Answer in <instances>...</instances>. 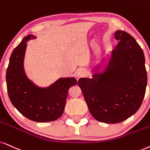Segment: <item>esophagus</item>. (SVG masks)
Wrapping results in <instances>:
<instances>
[{"mask_svg": "<svg viewBox=\"0 0 150 150\" xmlns=\"http://www.w3.org/2000/svg\"><path fill=\"white\" fill-rule=\"evenodd\" d=\"M77 75L79 77H84L86 75V71L85 69H80L77 71Z\"/></svg>", "mask_w": 150, "mask_h": 150, "instance_id": "34e87169", "label": "esophagus"}]
</instances>
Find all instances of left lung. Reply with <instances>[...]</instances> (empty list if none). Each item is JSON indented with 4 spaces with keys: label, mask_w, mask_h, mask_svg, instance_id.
I'll return each mask as SVG.
<instances>
[{
    "label": "left lung",
    "mask_w": 150,
    "mask_h": 150,
    "mask_svg": "<svg viewBox=\"0 0 150 150\" xmlns=\"http://www.w3.org/2000/svg\"><path fill=\"white\" fill-rule=\"evenodd\" d=\"M115 39L119 42L105 71L77 83L94 118L109 124L122 122L138 111L147 82L145 56L135 39L121 30Z\"/></svg>",
    "instance_id": "1"
}]
</instances>
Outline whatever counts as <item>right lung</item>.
<instances>
[{
	"label": "right lung",
	"instance_id": "1",
	"mask_svg": "<svg viewBox=\"0 0 150 150\" xmlns=\"http://www.w3.org/2000/svg\"><path fill=\"white\" fill-rule=\"evenodd\" d=\"M28 35L11 54L6 72L8 96L14 107L23 115L38 122H51L62 116L70 87L76 84L75 77L60 78L48 88L36 86L28 78L23 69Z\"/></svg>",
	"mask_w": 150,
	"mask_h": 150
}]
</instances>
